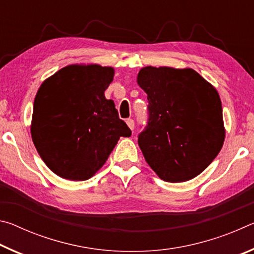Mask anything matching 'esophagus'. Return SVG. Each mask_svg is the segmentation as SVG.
I'll return each instance as SVG.
<instances>
[{"label":"esophagus","instance_id":"obj_1","mask_svg":"<svg viewBox=\"0 0 254 254\" xmlns=\"http://www.w3.org/2000/svg\"><path fill=\"white\" fill-rule=\"evenodd\" d=\"M127 127L131 128V130H134V121H133L132 119H127Z\"/></svg>","mask_w":254,"mask_h":254}]
</instances>
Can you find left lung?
Listing matches in <instances>:
<instances>
[{
    "label": "left lung",
    "instance_id": "1",
    "mask_svg": "<svg viewBox=\"0 0 254 254\" xmlns=\"http://www.w3.org/2000/svg\"><path fill=\"white\" fill-rule=\"evenodd\" d=\"M137 84L148 95V124L137 143L165 182L182 183L207 168L224 143L216 89L191 68L144 67Z\"/></svg>",
    "mask_w": 254,
    "mask_h": 254
}]
</instances>
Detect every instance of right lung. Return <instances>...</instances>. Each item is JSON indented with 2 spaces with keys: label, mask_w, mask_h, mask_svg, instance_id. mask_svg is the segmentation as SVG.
I'll list each match as a JSON object with an SVG mask.
<instances>
[{
  "label": "right lung",
  "mask_w": 254,
  "mask_h": 254,
  "mask_svg": "<svg viewBox=\"0 0 254 254\" xmlns=\"http://www.w3.org/2000/svg\"><path fill=\"white\" fill-rule=\"evenodd\" d=\"M112 67L69 65L41 84L34 98L31 136L47 167L68 180H87L102 168L120 136L131 130L104 92Z\"/></svg>",
  "instance_id": "add662e5"
}]
</instances>
